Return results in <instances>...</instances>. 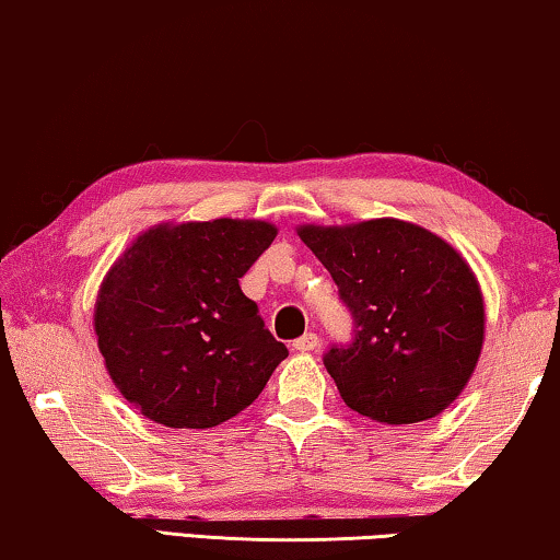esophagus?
<instances>
[{
	"label": "esophagus",
	"mask_w": 560,
	"mask_h": 560,
	"mask_svg": "<svg viewBox=\"0 0 560 560\" xmlns=\"http://www.w3.org/2000/svg\"><path fill=\"white\" fill-rule=\"evenodd\" d=\"M317 345H319V337L314 332H306V335L299 337V340H294L291 348H294L296 352H312V350H317Z\"/></svg>",
	"instance_id": "34e87169"
}]
</instances>
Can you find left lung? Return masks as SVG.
I'll use <instances>...</instances> for the list:
<instances>
[{
    "label": "left lung",
    "instance_id": "8db88e82",
    "mask_svg": "<svg viewBox=\"0 0 560 560\" xmlns=\"http://www.w3.org/2000/svg\"><path fill=\"white\" fill-rule=\"evenodd\" d=\"M352 317L325 368L345 404L400 427L434 419L467 385L485 337V302L456 250L396 218L299 228Z\"/></svg>",
    "mask_w": 560,
    "mask_h": 560
}]
</instances>
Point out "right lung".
<instances>
[{
    "mask_svg": "<svg viewBox=\"0 0 560 560\" xmlns=\"http://www.w3.org/2000/svg\"><path fill=\"white\" fill-rule=\"evenodd\" d=\"M277 238L261 220L156 225L116 261L96 302L98 350L121 396L170 429H210L289 355L241 279Z\"/></svg>",
    "mask_w": 560,
    "mask_h": 560,
    "instance_id": "obj_1",
    "label": "right lung"
}]
</instances>
